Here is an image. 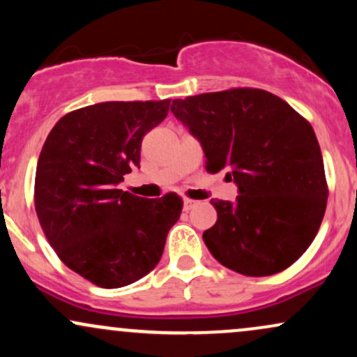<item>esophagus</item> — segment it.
I'll list each match as a JSON object with an SVG mask.
<instances>
[{"mask_svg":"<svg viewBox=\"0 0 357 357\" xmlns=\"http://www.w3.org/2000/svg\"><path fill=\"white\" fill-rule=\"evenodd\" d=\"M196 204H198V202H195V199L186 198V199H184V211H190V210H192V208H195Z\"/></svg>","mask_w":357,"mask_h":357,"instance_id":"1","label":"esophagus"}]
</instances>
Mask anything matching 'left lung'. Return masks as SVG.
I'll use <instances>...</instances> for the list:
<instances>
[{
	"instance_id": "1",
	"label": "left lung",
	"mask_w": 357,
	"mask_h": 357,
	"mask_svg": "<svg viewBox=\"0 0 357 357\" xmlns=\"http://www.w3.org/2000/svg\"><path fill=\"white\" fill-rule=\"evenodd\" d=\"M171 112L202 144L206 171H227L233 203L211 199L218 220L203 233L211 255L248 277L282 272L309 248L327 204L312 126L280 97L231 89L174 99Z\"/></svg>"
}]
</instances>
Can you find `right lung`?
<instances>
[{"mask_svg":"<svg viewBox=\"0 0 357 357\" xmlns=\"http://www.w3.org/2000/svg\"><path fill=\"white\" fill-rule=\"evenodd\" d=\"M169 99L100 102L68 112L48 134L35 176V210L68 268L104 289L139 280L159 264L183 199H146L117 190L141 161L146 132Z\"/></svg>","mask_w":357,"mask_h":357,"instance_id":"1","label":"right lung"}]
</instances>
